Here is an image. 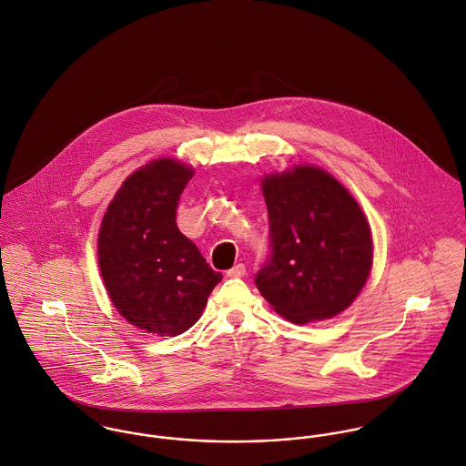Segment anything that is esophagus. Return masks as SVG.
I'll list each match as a JSON object with an SVG mask.
<instances>
[{
    "label": "esophagus",
    "instance_id": "esophagus-1",
    "mask_svg": "<svg viewBox=\"0 0 466 466\" xmlns=\"http://www.w3.org/2000/svg\"><path fill=\"white\" fill-rule=\"evenodd\" d=\"M245 273H247L245 264H236L234 268H230V269L227 271V277H230V279H239V277H245Z\"/></svg>",
    "mask_w": 466,
    "mask_h": 466
}]
</instances>
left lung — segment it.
<instances>
[{
	"label": "left lung",
	"instance_id": "1",
	"mask_svg": "<svg viewBox=\"0 0 466 466\" xmlns=\"http://www.w3.org/2000/svg\"><path fill=\"white\" fill-rule=\"evenodd\" d=\"M260 189L273 248L256 277L264 300L295 325L352 306L373 264L371 228L358 200L312 164L268 173Z\"/></svg>",
	"mask_w": 466,
	"mask_h": 466
}]
</instances>
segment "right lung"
I'll return each mask as SVG.
<instances>
[{
    "label": "right lung",
    "instance_id": "right-lung-1",
    "mask_svg": "<svg viewBox=\"0 0 466 466\" xmlns=\"http://www.w3.org/2000/svg\"><path fill=\"white\" fill-rule=\"evenodd\" d=\"M193 175V166L171 157L137 167L110 200L98 234V266L112 306L157 336L189 330L223 279L175 221Z\"/></svg>",
    "mask_w": 466,
    "mask_h": 466
}]
</instances>
